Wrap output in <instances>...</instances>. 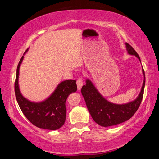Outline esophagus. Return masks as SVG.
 I'll return each mask as SVG.
<instances>
[{"label": "esophagus", "mask_w": 159, "mask_h": 159, "mask_svg": "<svg viewBox=\"0 0 159 159\" xmlns=\"http://www.w3.org/2000/svg\"><path fill=\"white\" fill-rule=\"evenodd\" d=\"M76 84H77V87H78V90H80L81 87L83 86V79H79L76 81Z\"/></svg>", "instance_id": "esophagus-1"}]
</instances>
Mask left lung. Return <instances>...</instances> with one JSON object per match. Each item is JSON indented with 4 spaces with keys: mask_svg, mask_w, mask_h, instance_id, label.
I'll return each instance as SVG.
<instances>
[{
    "mask_svg": "<svg viewBox=\"0 0 159 159\" xmlns=\"http://www.w3.org/2000/svg\"><path fill=\"white\" fill-rule=\"evenodd\" d=\"M126 48L130 55H135L139 60V56L130 44L126 43ZM143 71L144 79L141 92L135 100L125 104H115L106 100L89 80H86V85L81 88V93L84 98L86 105L91 116L98 124L108 127L119 124L130 119L134 114L140 105L144 95L145 85V74Z\"/></svg>",
    "mask_w": 159,
    "mask_h": 159,
    "instance_id": "left-lung-1",
    "label": "left lung"
}]
</instances>
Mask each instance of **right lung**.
<instances>
[{
	"label": "right lung",
	"mask_w": 159,
	"mask_h": 159,
	"mask_svg": "<svg viewBox=\"0 0 159 159\" xmlns=\"http://www.w3.org/2000/svg\"><path fill=\"white\" fill-rule=\"evenodd\" d=\"M23 58L24 56L19 61L15 81V93L19 106L26 118L35 126L46 130H57L65 122L66 99L77 90L76 80H66L60 83L46 100L39 103L31 102L21 95L19 89V70Z\"/></svg>",
	"instance_id": "right-lung-1"
}]
</instances>
